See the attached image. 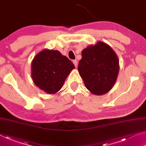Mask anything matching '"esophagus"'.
Instances as JSON below:
<instances>
[{
    "mask_svg": "<svg viewBox=\"0 0 146 146\" xmlns=\"http://www.w3.org/2000/svg\"><path fill=\"white\" fill-rule=\"evenodd\" d=\"M73 64H74L75 67H77V65H78V62H77V60H73Z\"/></svg>",
    "mask_w": 146,
    "mask_h": 146,
    "instance_id": "esophagus-1",
    "label": "esophagus"
}]
</instances>
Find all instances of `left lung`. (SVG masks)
Returning <instances> with one entry per match:
<instances>
[{
	"instance_id": "1",
	"label": "left lung",
	"mask_w": 146,
	"mask_h": 146,
	"mask_svg": "<svg viewBox=\"0 0 146 146\" xmlns=\"http://www.w3.org/2000/svg\"><path fill=\"white\" fill-rule=\"evenodd\" d=\"M78 71L86 88L93 94L101 96L110 91L119 73V59L108 44L99 41L81 52Z\"/></svg>"
}]
</instances>
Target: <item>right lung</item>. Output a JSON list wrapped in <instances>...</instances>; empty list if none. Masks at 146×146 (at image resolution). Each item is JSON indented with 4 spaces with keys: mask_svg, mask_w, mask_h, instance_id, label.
Instances as JSON below:
<instances>
[{
    "mask_svg": "<svg viewBox=\"0 0 146 146\" xmlns=\"http://www.w3.org/2000/svg\"><path fill=\"white\" fill-rule=\"evenodd\" d=\"M73 63L59 50L44 49L38 53L31 64L33 80L44 92L54 94L63 87Z\"/></svg>",
    "mask_w": 146,
    "mask_h": 146,
    "instance_id": "add662e5",
    "label": "right lung"
}]
</instances>
